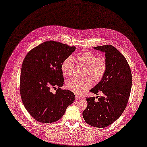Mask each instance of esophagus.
<instances>
[{"instance_id": "1", "label": "esophagus", "mask_w": 147, "mask_h": 147, "mask_svg": "<svg viewBox=\"0 0 147 147\" xmlns=\"http://www.w3.org/2000/svg\"><path fill=\"white\" fill-rule=\"evenodd\" d=\"M75 98H76V100H78V99L81 98L82 97H81L80 96H79V95H75Z\"/></svg>"}]
</instances>
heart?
I'll use <instances>...</instances> for the list:
<instances>
[{
    "label": "heart",
    "mask_w": 147,
    "mask_h": 147,
    "mask_svg": "<svg viewBox=\"0 0 147 147\" xmlns=\"http://www.w3.org/2000/svg\"><path fill=\"white\" fill-rule=\"evenodd\" d=\"M76 59L79 63L85 67L84 76H90L95 83L98 82L104 76L107 69V60L104 57H98L95 53L89 51H83L79 53ZM74 67V61L71 57L65 59L61 65L63 74L65 77L72 75ZM93 85L90 78L79 79L72 78L67 81L66 87L71 91L82 94L89 90Z\"/></svg>",
    "instance_id": "obj_1"
}]
</instances>
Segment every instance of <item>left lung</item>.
<instances>
[{
  "instance_id": "8db88e82",
  "label": "left lung",
  "mask_w": 147,
  "mask_h": 147,
  "mask_svg": "<svg viewBox=\"0 0 147 147\" xmlns=\"http://www.w3.org/2000/svg\"><path fill=\"white\" fill-rule=\"evenodd\" d=\"M105 53L107 69L101 81L90 91L102 96L86 98L88 105L83 112L85 121L97 128H105L118 119L127 107L132 87V74L125 57L111 45L94 47Z\"/></svg>"
}]
</instances>
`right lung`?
<instances>
[{
	"instance_id": "add662e5",
	"label": "right lung",
	"mask_w": 147,
	"mask_h": 147,
	"mask_svg": "<svg viewBox=\"0 0 147 147\" xmlns=\"http://www.w3.org/2000/svg\"><path fill=\"white\" fill-rule=\"evenodd\" d=\"M75 49L49 40L26 56L21 69L20 95L26 109L38 121L50 123L59 120L75 100L72 92L60 87L64 84L61 63ZM56 86L58 88L53 94L50 90Z\"/></svg>"
}]
</instances>
